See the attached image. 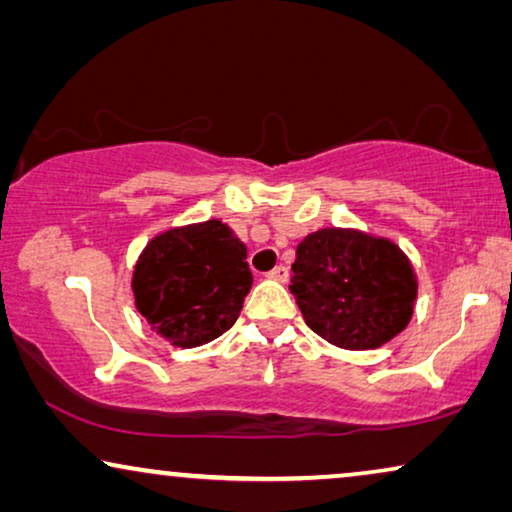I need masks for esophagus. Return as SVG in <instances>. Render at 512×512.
Returning a JSON list of instances; mask_svg holds the SVG:
<instances>
[{
  "mask_svg": "<svg viewBox=\"0 0 512 512\" xmlns=\"http://www.w3.org/2000/svg\"><path fill=\"white\" fill-rule=\"evenodd\" d=\"M270 279H275V282H286L289 279V268H284V265H277V268H272L268 272Z\"/></svg>",
  "mask_w": 512,
  "mask_h": 512,
  "instance_id": "34e87169",
  "label": "esophagus"
}]
</instances>
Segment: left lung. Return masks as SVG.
<instances>
[{
    "label": "left lung",
    "mask_w": 512,
    "mask_h": 512,
    "mask_svg": "<svg viewBox=\"0 0 512 512\" xmlns=\"http://www.w3.org/2000/svg\"><path fill=\"white\" fill-rule=\"evenodd\" d=\"M291 270L305 324L335 347L387 345L415 312V268L387 237L321 228L298 244Z\"/></svg>",
    "instance_id": "8db88e82"
}]
</instances>
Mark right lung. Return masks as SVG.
<instances>
[{"label": "right lung", "mask_w": 512, "mask_h": 512, "mask_svg": "<svg viewBox=\"0 0 512 512\" xmlns=\"http://www.w3.org/2000/svg\"><path fill=\"white\" fill-rule=\"evenodd\" d=\"M254 284L247 247L219 219L170 228L137 258V312L170 345L191 349L219 338L240 317Z\"/></svg>", "instance_id": "1"}]
</instances>
